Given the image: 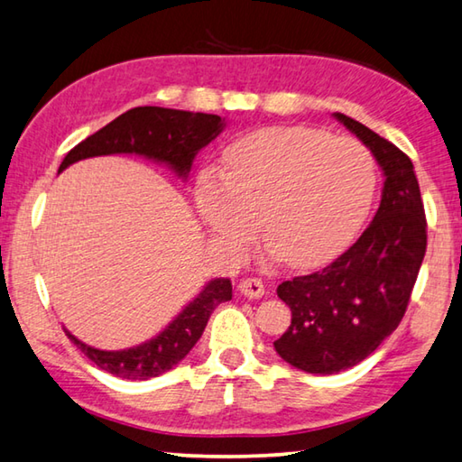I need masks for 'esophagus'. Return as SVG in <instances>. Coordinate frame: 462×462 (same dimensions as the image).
Returning <instances> with one entry per match:
<instances>
[{
  "mask_svg": "<svg viewBox=\"0 0 462 462\" xmlns=\"http://www.w3.org/2000/svg\"><path fill=\"white\" fill-rule=\"evenodd\" d=\"M240 292L248 299H258L264 295V284L260 279H254V276H250V279H245L240 284H238Z\"/></svg>",
  "mask_w": 462,
  "mask_h": 462,
  "instance_id": "obj_1",
  "label": "esophagus"
}]
</instances>
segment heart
<instances>
[{
    "instance_id": "1",
    "label": "heart",
    "mask_w": 462,
    "mask_h": 462,
    "mask_svg": "<svg viewBox=\"0 0 462 462\" xmlns=\"http://www.w3.org/2000/svg\"><path fill=\"white\" fill-rule=\"evenodd\" d=\"M224 171L198 178L196 202L234 253L253 245L258 220L284 263L317 266L349 245L370 212L374 157L354 137L313 127H268L226 149Z\"/></svg>"
}]
</instances>
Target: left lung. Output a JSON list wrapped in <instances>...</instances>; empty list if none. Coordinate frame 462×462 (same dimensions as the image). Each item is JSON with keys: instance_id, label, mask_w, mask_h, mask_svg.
<instances>
[{"instance_id": "1", "label": "left lung", "mask_w": 462, "mask_h": 462, "mask_svg": "<svg viewBox=\"0 0 462 462\" xmlns=\"http://www.w3.org/2000/svg\"><path fill=\"white\" fill-rule=\"evenodd\" d=\"M372 151L383 171L382 202L354 246L323 271L276 289L291 325L274 349L307 374L354 367L392 335L406 313L426 253V216L410 157L351 116L333 113Z\"/></svg>"}]
</instances>
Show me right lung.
Listing matches in <instances>:
<instances>
[{"label":"right lung","mask_w":462,"mask_h":462,"mask_svg":"<svg viewBox=\"0 0 462 462\" xmlns=\"http://www.w3.org/2000/svg\"><path fill=\"white\" fill-rule=\"evenodd\" d=\"M224 119L217 115L175 111L163 106L131 108L70 149L58 173L87 157L135 153L167 163L180 178H188L198 151L212 143L224 131ZM230 299V279L209 281L162 333L137 347L121 351L95 349L74 337L69 329H64V333L100 370L123 380H149L178 365L202 337L214 309Z\"/></svg>","instance_id":"obj_1"}]
</instances>
